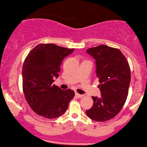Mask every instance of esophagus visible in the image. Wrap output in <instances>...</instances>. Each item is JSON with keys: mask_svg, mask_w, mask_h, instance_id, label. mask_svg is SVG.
I'll return each mask as SVG.
<instances>
[{"mask_svg": "<svg viewBox=\"0 0 147 147\" xmlns=\"http://www.w3.org/2000/svg\"><path fill=\"white\" fill-rule=\"evenodd\" d=\"M76 96L78 98H82V97H84L83 95L78 94V93H76Z\"/></svg>", "mask_w": 147, "mask_h": 147, "instance_id": "34e87169", "label": "esophagus"}]
</instances>
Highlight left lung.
Returning a JSON list of instances; mask_svg holds the SVG:
<instances>
[{"label":"left lung","instance_id":"1","mask_svg":"<svg viewBox=\"0 0 147 147\" xmlns=\"http://www.w3.org/2000/svg\"><path fill=\"white\" fill-rule=\"evenodd\" d=\"M86 51L96 60L102 96L100 98L92 96L94 105L86 113L95 121H107L118 115L125 105L131 82L130 67L116 48L101 45Z\"/></svg>","mask_w":147,"mask_h":147}]
</instances>
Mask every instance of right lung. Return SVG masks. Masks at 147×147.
Instances as JSON below:
<instances>
[{"label": "right lung", "mask_w": 147, "mask_h": 147, "mask_svg": "<svg viewBox=\"0 0 147 147\" xmlns=\"http://www.w3.org/2000/svg\"><path fill=\"white\" fill-rule=\"evenodd\" d=\"M74 49L54 44H40L26 57L22 66V89L31 109L43 118L53 119L63 115L75 93L62 90L52 83L58 78L60 66Z\"/></svg>", "instance_id": "1"}]
</instances>
